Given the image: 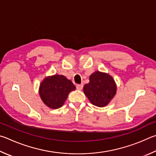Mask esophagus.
Here are the masks:
<instances>
[{"label":"esophagus","mask_w":156,"mask_h":156,"mask_svg":"<svg viewBox=\"0 0 156 156\" xmlns=\"http://www.w3.org/2000/svg\"><path fill=\"white\" fill-rule=\"evenodd\" d=\"M83 84H77V85H76V89L78 90H82V88H83Z\"/></svg>","instance_id":"obj_1"}]
</instances>
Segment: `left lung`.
Returning <instances> with one entry per match:
<instances>
[{
  "label": "left lung",
  "mask_w": 156,
  "mask_h": 156,
  "mask_svg": "<svg viewBox=\"0 0 156 156\" xmlns=\"http://www.w3.org/2000/svg\"><path fill=\"white\" fill-rule=\"evenodd\" d=\"M90 82L83 87V92L92 105L105 107L115 96L116 85L113 77L105 73L95 71L90 76Z\"/></svg>",
  "instance_id": "1"
}]
</instances>
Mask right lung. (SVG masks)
<instances>
[{"instance_id":"right-lung-1","label":"right lung","mask_w":156,"mask_h":156,"mask_svg":"<svg viewBox=\"0 0 156 156\" xmlns=\"http://www.w3.org/2000/svg\"><path fill=\"white\" fill-rule=\"evenodd\" d=\"M75 86L66 76L55 75L46 77L41 82L39 94L44 103L51 109H58L64 105L68 94Z\"/></svg>"}]
</instances>
